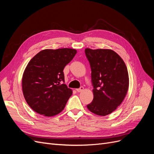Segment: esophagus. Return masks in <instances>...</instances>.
<instances>
[{
    "mask_svg": "<svg viewBox=\"0 0 154 154\" xmlns=\"http://www.w3.org/2000/svg\"><path fill=\"white\" fill-rule=\"evenodd\" d=\"M83 89H84V88H83V87H80L79 88H77V89H76V91L78 92H80L83 91Z\"/></svg>",
    "mask_w": 154,
    "mask_h": 154,
    "instance_id": "obj_1",
    "label": "esophagus"
}]
</instances>
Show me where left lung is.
<instances>
[{
	"instance_id": "left-lung-1",
	"label": "left lung",
	"mask_w": 154,
	"mask_h": 154,
	"mask_svg": "<svg viewBox=\"0 0 154 154\" xmlns=\"http://www.w3.org/2000/svg\"><path fill=\"white\" fill-rule=\"evenodd\" d=\"M91 68L94 98L87 109L105 116L114 111L127 94L129 78L127 66L119 56L111 49H85Z\"/></svg>"
}]
</instances>
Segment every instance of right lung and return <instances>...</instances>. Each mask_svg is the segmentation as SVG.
Masks as SVG:
<instances>
[{"label": "right lung", "mask_w": 154, "mask_h": 154, "mask_svg": "<svg viewBox=\"0 0 154 154\" xmlns=\"http://www.w3.org/2000/svg\"><path fill=\"white\" fill-rule=\"evenodd\" d=\"M76 49H44L32 58L23 74L24 98L31 108L44 116H53L63 110L72 91L66 84L63 69L74 57Z\"/></svg>", "instance_id": "obj_1"}]
</instances>
